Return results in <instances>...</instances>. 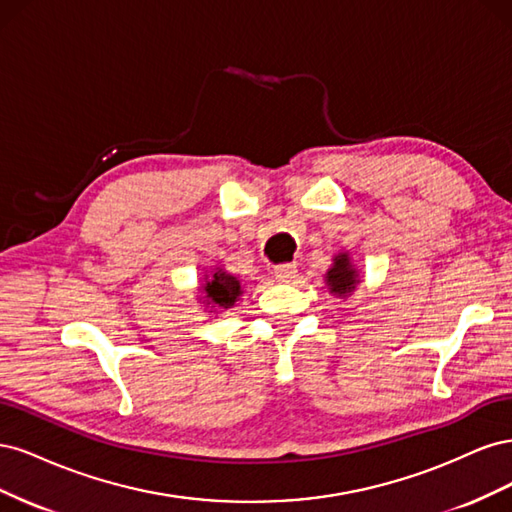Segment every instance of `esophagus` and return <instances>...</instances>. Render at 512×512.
<instances>
[{"mask_svg": "<svg viewBox=\"0 0 512 512\" xmlns=\"http://www.w3.org/2000/svg\"><path fill=\"white\" fill-rule=\"evenodd\" d=\"M273 273L280 282H294V277H297V267H294V265H280V267H275Z\"/></svg>", "mask_w": 512, "mask_h": 512, "instance_id": "1", "label": "esophagus"}]
</instances>
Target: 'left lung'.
Segmentation results:
<instances>
[{
	"mask_svg": "<svg viewBox=\"0 0 512 512\" xmlns=\"http://www.w3.org/2000/svg\"><path fill=\"white\" fill-rule=\"evenodd\" d=\"M324 284L329 288V294L337 299H346L361 284V271L350 258V252H339L333 256L331 269L324 273Z\"/></svg>",
	"mask_w": 512,
	"mask_h": 512,
	"instance_id": "8db88e82",
	"label": "left lung"
}]
</instances>
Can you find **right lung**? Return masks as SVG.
Listing matches in <instances>:
<instances>
[{
    "mask_svg": "<svg viewBox=\"0 0 512 512\" xmlns=\"http://www.w3.org/2000/svg\"><path fill=\"white\" fill-rule=\"evenodd\" d=\"M243 297V284L239 277L228 273L222 265L203 271L198 284V301L213 314L228 312Z\"/></svg>",
    "mask_w": 512,
    "mask_h": 512,
    "instance_id": "obj_1",
    "label": "right lung"
}]
</instances>
